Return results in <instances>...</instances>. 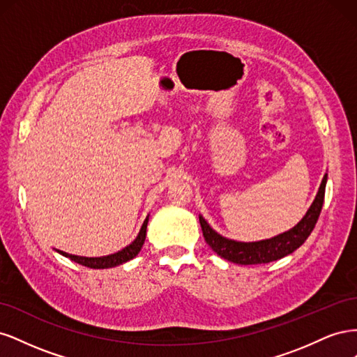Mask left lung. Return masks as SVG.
I'll return each mask as SVG.
<instances>
[{"label": "left lung", "instance_id": "8db88e82", "mask_svg": "<svg viewBox=\"0 0 357 357\" xmlns=\"http://www.w3.org/2000/svg\"><path fill=\"white\" fill-rule=\"evenodd\" d=\"M328 176L323 177L316 199L312 201L311 207L305 213L301 222L294 226V228L273 236L269 240L253 241V243H241L225 238L220 234L215 232L211 226L207 223L202 215H199V223L202 228L204 238L207 244L226 261L240 264V265H257V264H268L273 261H278L290 253H294L298 247L305 243L310 234L314 229L317 219L320 215L323 199H325V189H326Z\"/></svg>", "mask_w": 357, "mask_h": 357}]
</instances>
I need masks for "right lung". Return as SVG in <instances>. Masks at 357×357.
Instances as JSON below:
<instances>
[{"mask_svg": "<svg viewBox=\"0 0 357 357\" xmlns=\"http://www.w3.org/2000/svg\"><path fill=\"white\" fill-rule=\"evenodd\" d=\"M147 222H149V215L146 218L142 229H139L137 238L126 245L125 248H122L121 252L117 253H113V255H109V256H101V257H84V256H75V255H70V253H66V252H61V250H56L58 253H61L62 256L66 257H70L71 261L77 262L83 266H88V268H93V269H104V268H113V266H117V265H122L128 261H131V259H134L139 250H142V247L144 244V240H146V231H147Z\"/></svg>", "mask_w": 357, "mask_h": 357, "instance_id": "add662e5", "label": "right lung"}]
</instances>
